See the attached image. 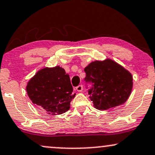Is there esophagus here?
I'll return each instance as SVG.
<instances>
[{
	"mask_svg": "<svg viewBox=\"0 0 155 155\" xmlns=\"http://www.w3.org/2000/svg\"><path fill=\"white\" fill-rule=\"evenodd\" d=\"M76 90H77L78 92H81L83 90V86L82 85H79V86L76 88Z\"/></svg>",
	"mask_w": 155,
	"mask_h": 155,
	"instance_id": "34e87169",
	"label": "esophagus"
}]
</instances>
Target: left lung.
<instances>
[{"label": "left lung", "instance_id": "1", "mask_svg": "<svg viewBox=\"0 0 155 155\" xmlns=\"http://www.w3.org/2000/svg\"><path fill=\"white\" fill-rule=\"evenodd\" d=\"M85 80L93 87L89 91L90 99L97 109L107 110L124 104L133 90L132 74L114 60L91 62L84 69Z\"/></svg>", "mask_w": 155, "mask_h": 155}]
</instances>
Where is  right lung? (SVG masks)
<instances>
[{"label": "right lung", "mask_w": 155, "mask_h": 155, "mask_svg": "<svg viewBox=\"0 0 155 155\" xmlns=\"http://www.w3.org/2000/svg\"><path fill=\"white\" fill-rule=\"evenodd\" d=\"M26 91L33 104L51 115L68 111L76 95L69 75L59 65L38 71L27 83Z\"/></svg>", "instance_id": "add662e5"}]
</instances>
